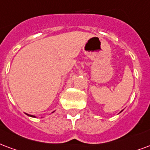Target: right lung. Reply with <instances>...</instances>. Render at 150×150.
Segmentation results:
<instances>
[{"instance_id": "add662e5", "label": "right lung", "mask_w": 150, "mask_h": 150, "mask_svg": "<svg viewBox=\"0 0 150 150\" xmlns=\"http://www.w3.org/2000/svg\"><path fill=\"white\" fill-rule=\"evenodd\" d=\"M27 115H28V116H30V117H35V116H33V115H28V114H26Z\"/></svg>"}]
</instances>
